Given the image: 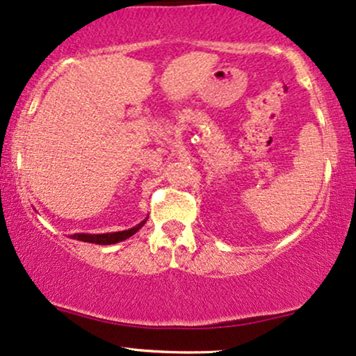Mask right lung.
I'll use <instances>...</instances> for the list:
<instances>
[{
    "instance_id": "right-lung-1",
    "label": "right lung",
    "mask_w": 356,
    "mask_h": 356,
    "mask_svg": "<svg viewBox=\"0 0 356 356\" xmlns=\"http://www.w3.org/2000/svg\"><path fill=\"white\" fill-rule=\"evenodd\" d=\"M143 225H145V221L140 222L138 226L131 227V229H127V231L111 232V234H74V236H71V238L77 239V241H84V243L100 244V245L115 244V243H120V241H125L127 238H130V236H134L135 232H137Z\"/></svg>"
}]
</instances>
